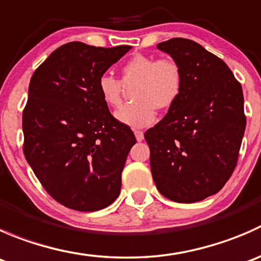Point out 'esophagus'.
Returning <instances> with one entry per match:
<instances>
[{
	"label": "esophagus",
	"instance_id": "obj_1",
	"mask_svg": "<svg viewBox=\"0 0 261 261\" xmlns=\"http://www.w3.org/2000/svg\"><path fill=\"white\" fill-rule=\"evenodd\" d=\"M135 138H136V140L139 141V143H140V141H143L144 140V133H143V131L135 130Z\"/></svg>",
	"mask_w": 261,
	"mask_h": 261
}]
</instances>
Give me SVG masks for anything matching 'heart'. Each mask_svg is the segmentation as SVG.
I'll return each instance as SVG.
<instances>
[{"mask_svg":"<svg viewBox=\"0 0 261 261\" xmlns=\"http://www.w3.org/2000/svg\"><path fill=\"white\" fill-rule=\"evenodd\" d=\"M123 86H136L133 91L135 103L118 110L116 120L128 127L143 128L155 122V107L165 110L177 102L183 89V73L174 60L136 54L121 68V81L111 74L98 78L97 89L102 102L117 109L122 103Z\"/></svg>","mask_w":261,"mask_h":261,"instance_id":"1","label":"heart"}]
</instances>
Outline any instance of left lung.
I'll list each match as a JSON object with an SVG mask.
<instances>
[{"instance_id": "obj_1", "label": "left lung", "mask_w": 261, "mask_h": 261, "mask_svg": "<svg viewBox=\"0 0 261 261\" xmlns=\"http://www.w3.org/2000/svg\"><path fill=\"white\" fill-rule=\"evenodd\" d=\"M180 67L183 89L160 122L145 133L158 191L193 203L230 179L246 126L241 84L223 60L188 39L156 45Z\"/></svg>"}]
</instances>
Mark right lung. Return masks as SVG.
I'll use <instances>...</instances> for the list:
<instances>
[{
  "label": "right lung",
  "mask_w": 261,
  "mask_h": 261,
  "mask_svg": "<svg viewBox=\"0 0 261 261\" xmlns=\"http://www.w3.org/2000/svg\"><path fill=\"white\" fill-rule=\"evenodd\" d=\"M131 46H59L34 72L22 114L23 154L50 196L93 212L120 194L121 173L136 143L102 102L97 82Z\"/></svg>",
  "instance_id": "add662e5"
}]
</instances>
